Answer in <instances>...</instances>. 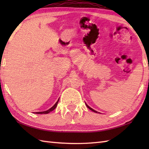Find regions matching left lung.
I'll return each mask as SVG.
<instances>
[{
	"label": "left lung",
	"instance_id": "1",
	"mask_svg": "<svg viewBox=\"0 0 149 149\" xmlns=\"http://www.w3.org/2000/svg\"><path fill=\"white\" fill-rule=\"evenodd\" d=\"M85 104H86V103H85ZM86 106H87V107H88V108H89L90 110H91V111H93V112H95V113H97V111H96L95 110H94V109H93L92 108H91V107H90V106H88V105H87V104H86Z\"/></svg>",
	"mask_w": 149,
	"mask_h": 149
}]
</instances>
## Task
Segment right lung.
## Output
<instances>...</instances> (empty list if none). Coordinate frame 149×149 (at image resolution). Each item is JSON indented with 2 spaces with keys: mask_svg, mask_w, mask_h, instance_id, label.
<instances>
[{
  "mask_svg": "<svg viewBox=\"0 0 149 149\" xmlns=\"http://www.w3.org/2000/svg\"><path fill=\"white\" fill-rule=\"evenodd\" d=\"M59 99H58V100L56 102V103L54 104V105L51 108H50L49 109H48V110H47V111H41V112H36L35 113H36V114H47V113H50V111H52L56 107V106H57V105H58V102H59Z\"/></svg>",
  "mask_w": 149,
  "mask_h": 149,
  "instance_id": "1",
  "label": "right lung"
}]
</instances>
